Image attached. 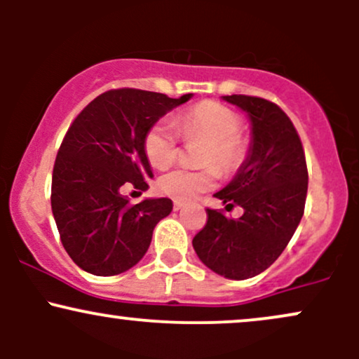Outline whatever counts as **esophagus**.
Masks as SVG:
<instances>
[{"label": "esophagus", "mask_w": 359, "mask_h": 359, "mask_svg": "<svg viewBox=\"0 0 359 359\" xmlns=\"http://www.w3.org/2000/svg\"><path fill=\"white\" fill-rule=\"evenodd\" d=\"M184 208V203H180V201H174V209L175 211H180V209Z\"/></svg>", "instance_id": "esophagus-1"}]
</instances>
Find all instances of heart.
Returning a JSON list of instances; mask_svg holds the SVG:
<instances>
[{
	"label": "heart",
	"instance_id": "obj_1",
	"mask_svg": "<svg viewBox=\"0 0 359 359\" xmlns=\"http://www.w3.org/2000/svg\"><path fill=\"white\" fill-rule=\"evenodd\" d=\"M180 133L185 140H204L201 170L174 168L158 179V191L175 201H191L216 185L217 171L233 175L248 156V140L240 133L241 118L228 106L204 101L185 111L179 118ZM143 148L148 162L156 168L170 165L179 154V140L174 126L162 119L147 131Z\"/></svg>",
	"mask_w": 359,
	"mask_h": 359
}]
</instances>
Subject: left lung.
<instances>
[{
	"mask_svg": "<svg viewBox=\"0 0 359 359\" xmlns=\"http://www.w3.org/2000/svg\"><path fill=\"white\" fill-rule=\"evenodd\" d=\"M222 100L248 114L251 145L234 179L214 196L245 212L233 219L208 209L192 246L217 275L245 280L269 269L294 236L306 205L307 163L297 130L275 102L245 94Z\"/></svg>",
	"mask_w": 359,
	"mask_h": 359,
	"instance_id": "obj_1",
	"label": "left lung"
}]
</instances>
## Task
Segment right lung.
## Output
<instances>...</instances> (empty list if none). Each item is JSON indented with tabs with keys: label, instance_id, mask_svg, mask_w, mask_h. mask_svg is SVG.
I'll return each instance as SVG.
<instances>
[{
	"label": "right lung",
	"instance_id": "obj_1",
	"mask_svg": "<svg viewBox=\"0 0 359 359\" xmlns=\"http://www.w3.org/2000/svg\"><path fill=\"white\" fill-rule=\"evenodd\" d=\"M191 97L111 89L69 126L53 165L52 212L65 251L88 273L111 277L137 265L156 222L170 214L167 197L130 204L121 191H147L154 177L143 148L147 131Z\"/></svg>",
	"mask_w": 359,
	"mask_h": 359
}]
</instances>
